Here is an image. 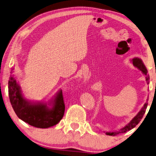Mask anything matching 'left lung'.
I'll use <instances>...</instances> for the list:
<instances>
[{"instance_id":"left-lung-1","label":"left lung","mask_w":156,"mask_h":156,"mask_svg":"<svg viewBox=\"0 0 156 156\" xmlns=\"http://www.w3.org/2000/svg\"><path fill=\"white\" fill-rule=\"evenodd\" d=\"M132 62L133 63V64L135 67H136L138 69L140 70L141 72L143 73V75H145L147 83L149 84V75H148V73H147L148 71H147V69L146 68L145 66H144V63L143 62V61H142V59L140 58H139V57H134V58H133L132 59ZM147 101H148V99L147 100V102L144 103L143 107L141 108V110L138 112V113L136 114V115L133 117L132 120H131V121L129 122V123L125 125V127L121 128V129H119V130L114 131V132H105L106 134L109 135V136H115L117 134H119V133H121L127 132V131H129L132 129H133V127H135L136 125L139 123V122L141 121V119H143L144 113H145L146 109L147 108V105H148V103H147Z\"/></svg>"}]
</instances>
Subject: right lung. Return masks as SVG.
Masks as SVG:
<instances>
[{
    "instance_id": "1",
    "label": "right lung",
    "mask_w": 156,
    "mask_h": 156,
    "mask_svg": "<svg viewBox=\"0 0 156 156\" xmlns=\"http://www.w3.org/2000/svg\"><path fill=\"white\" fill-rule=\"evenodd\" d=\"M13 73V68L11 70L8 92L11 104L18 118L31 126L42 129L58 123L65 111L62 90H59L48 103L30 101L22 94L20 86Z\"/></svg>"
}]
</instances>
